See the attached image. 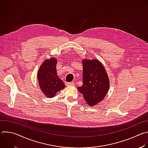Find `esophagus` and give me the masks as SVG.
<instances>
[{"instance_id":"esophagus-1","label":"esophagus","mask_w":148,"mask_h":148,"mask_svg":"<svg viewBox=\"0 0 148 148\" xmlns=\"http://www.w3.org/2000/svg\"><path fill=\"white\" fill-rule=\"evenodd\" d=\"M75 85V84L73 82H67L66 83V86H74Z\"/></svg>"}]
</instances>
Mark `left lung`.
Wrapping results in <instances>:
<instances>
[{"label":"left lung","instance_id":"left-lung-1","mask_svg":"<svg viewBox=\"0 0 148 148\" xmlns=\"http://www.w3.org/2000/svg\"><path fill=\"white\" fill-rule=\"evenodd\" d=\"M82 86L78 87L90 107L97 105L108 92L110 80L101 62L97 59L82 60Z\"/></svg>","mask_w":148,"mask_h":148}]
</instances>
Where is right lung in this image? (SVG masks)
Returning <instances> with one entry per match:
<instances>
[{"mask_svg":"<svg viewBox=\"0 0 148 148\" xmlns=\"http://www.w3.org/2000/svg\"><path fill=\"white\" fill-rule=\"evenodd\" d=\"M57 60L46 59L39 68L37 74L39 86L47 98L54 97L57 92L65 87V85L57 75Z\"/></svg>","mask_w":148,"mask_h":148,"instance_id":"obj_1","label":"right lung"}]
</instances>
